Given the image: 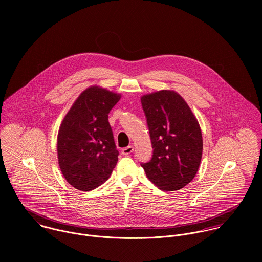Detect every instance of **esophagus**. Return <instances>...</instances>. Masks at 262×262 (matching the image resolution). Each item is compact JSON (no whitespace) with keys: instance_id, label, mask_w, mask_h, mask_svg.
I'll return each instance as SVG.
<instances>
[{"instance_id":"obj_1","label":"esophagus","mask_w":262,"mask_h":262,"mask_svg":"<svg viewBox=\"0 0 262 262\" xmlns=\"http://www.w3.org/2000/svg\"><path fill=\"white\" fill-rule=\"evenodd\" d=\"M133 151H134V147H133L132 145H130V146H127V147H125V148L122 149V154H123V155H129V154H131Z\"/></svg>"}]
</instances>
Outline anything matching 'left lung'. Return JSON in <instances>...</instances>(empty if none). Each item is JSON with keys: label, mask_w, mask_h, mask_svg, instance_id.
<instances>
[{"label": "left lung", "mask_w": 262, "mask_h": 262, "mask_svg": "<svg viewBox=\"0 0 262 262\" xmlns=\"http://www.w3.org/2000/svg\"><path fill=\"white\" fill-rule=\"evenodd\" d=\"M141 104L153 148L151 159L141 166L160 189H181L192 181L202 159L203 138L198 120L173 91L143 96Z\"/></svg>", "instance_id": "1"}]
</instances>
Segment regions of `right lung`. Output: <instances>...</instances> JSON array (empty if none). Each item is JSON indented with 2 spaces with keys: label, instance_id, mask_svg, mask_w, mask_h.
<instances>
[{
  "label": "right lung",
  "instance_id": "obj_1",
  "mask_svg": "<svg viewBox=\"0 0 262 262\" xmlns=\"http://www.w3.org/2000/svg\"><path fill=\"white\" fill-rule=\"evenodd\" d=\"M121 96L91 86L77 98L58 131L61 172L73 187L88 191L104 184L115 168L117 150L108 115Z\"/></svg>",
  "mask_w": 262,
  "mask_h": 262
}]
</instances>
